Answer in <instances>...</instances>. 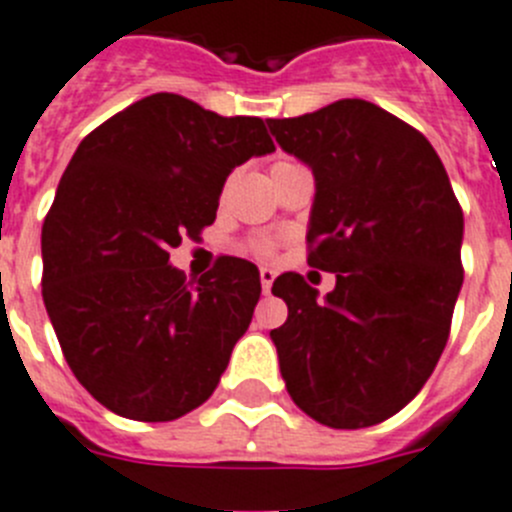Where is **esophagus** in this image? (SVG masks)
<instances>
[{"mask_svg":"<svg viewBox=\"0 0 512 512\" xmlns=\"http://www.w3.org/2000/svg\"><path fill=\"white\" fill-rule=\"evenodd\" d=\"M273 280H275L273 267H260V283H262V290H265V293H270V288H273Z\"/></svg>","mask_w":512,"mask_h":512,"instance_id":"obj_1","label":"esophagus"}]
</instances>
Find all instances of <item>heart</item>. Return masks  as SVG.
Segmentation results:
<instances>
[{"label":"heart","instance_id":"obj_1","mask_svg":"<svg viewBox=\"0 0 512 512\" xmlns=\"http://www.w3.org/2000/svg\"><path fill=\"white\" fill-rule=\"evenodd\" d=\"M285 163H290V160H280V163H275V165H285ZM275 165H273V168H275ZM252 250H255V255L267 257V255H273L275 245L270 242V239H257V242H252Z\"/></svg>","mask_w":512,"mask_h":512}]
</instances>
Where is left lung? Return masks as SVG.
<instances>
[{
  "instance_id": "8db88e82",
  "label": "left lung",
  "mask_w": 512,
  "mask_h": 512,
  "mask_svg": "<svg viewBox=\"0 0 512 512\" xmlns=\"http://www.w3.org/2000/svg\"><path fill=\"white\" fill-rule=\"evenodd\" d=\"M285 153L313 170L308 265L319 290L280 275L288 321L270 331L293 403L331 428L395 416L434 372L462 288L464 216L444 163L411 124L365 99L267 119Z\"/></svg>"
}]
</instances>
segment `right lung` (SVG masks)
<instances>
[{"instance_id":"add662e5","label":"right lung","mask_w":512,"mask_h":512,"mask_svg":"<svg viewBox=\"0 0 512 512\" xmlns=\"http://www.w3.org/2000/svg\"><path fill=\"white\" fill-rule=\"evenodd\" d=\"M275 145L257 117L178 94L135 101L86 135L43 224V301L76 380L132 421H173L219 385L260 301L239 257L186 283L170 247L214 224L227 176Z\"/></svg>"}]
</instances>
